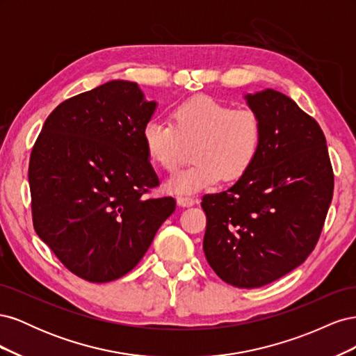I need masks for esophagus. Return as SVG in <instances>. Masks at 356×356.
Segmentation results:
<instances>
[{
  "instance_id": "obj_1",
  "label": "esophagus",
  "mask_w": 356,
  "mask_h": 356,
  "mask_svg": "<svg viewBox=\"0 0 356 356\" xmlns=\"http://www.w3.org/2000/svg\"><path fill=\"white\" fill-rule=\"evenodd\" d=\"M177 202H178L179 207L188 208V207H193V204H195L197 200L193 199L191 196H178V197H177Z\"/></svg>"
}]
</instances>
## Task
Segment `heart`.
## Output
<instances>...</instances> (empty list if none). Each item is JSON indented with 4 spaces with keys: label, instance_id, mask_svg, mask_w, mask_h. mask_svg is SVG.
<instances>
[{
    "label": "heart",
    "instance_id": "heart-1",
    "mask_svg": "<svg viewBox=\"0 0 356 356\" xmlns=\"http://www.w3.org/2000/svg\"><path fill=\"white\" fill-rule=\"evenodd\" d=\"M170 124L148 122L143 141L148 159L166 172H174L193 145L195 163L172 177V193L209 188L222 178L234 181L251 169L260 152L261 123L255 113L232 108L209 96H195L170 110Z\"/></svg>",
    "mask_w": 356,
    "mask_h": 356
}]
</instances>
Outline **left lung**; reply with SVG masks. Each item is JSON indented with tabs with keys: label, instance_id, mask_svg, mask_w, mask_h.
Listing matches in <instances>:
<instances>
[{
	"label": "left lung",
	"instance_id": "left-lung-1",
	"mask_svg": "<svg viewBox=\"0 0 356 356\" xmlns=\"http://www.w3.org/2000/svg\"><path fill=\"white\" fill-rule=\"evenodd\" d=\"M246 102L261 123L260 152L229 190L204 195L203 252L238 288L285 276L315 250L334 191L324 132L286 95L267 89Z\"/></svg>",
	"mask_w": 356,
	"mask_h": 356
}]
</instances>
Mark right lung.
Here are the masks:
<instances>
[{
    "instance_id": "1",
    "label": "right lung",
    "mask_w": 356,
    "mask_h": 356,
    "mask_svg": "<svg viewBox=\"0 0 356 356\" xmlns=\"http://www.w3.org/2000/svg\"><path fill=\"white\" fill-rule=\"evenodd\" d=\"M156 110L138 84L108 81L63 101L32 147V222L71 273L104 284L141 261L174 197H145L159 187L143 141Z\"/></svg>"
}]
</instances>
